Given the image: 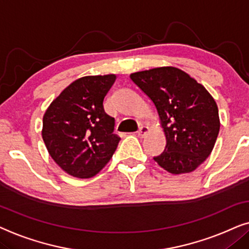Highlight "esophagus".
Returning <instances> with one entry per match:
<instances>
[{"mask_svg":"<svg viewBox=\"0 0 249 249\" xmlns=\"http://www.w3.org/2000/svg\"><path fill=\"white\" fill-rule=\"evenodd\" d=\"M137 133H138L139 137H144L145 134L149 133V127L147 126V125H141Z\"/></svg>","mask_w":249,"mask_h":249,"instance_id":"1","label":"esophagus"}]
</instances>
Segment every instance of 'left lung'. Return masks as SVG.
Returning <instances> with one entry per match:
<instances>
[{
    "label": "left lung",
    "mask_w": 249,
    "mask_h": 249,
    "mask_svg": "<svg viewBox=\"0 0 249 249\" xmlns=\"http://www.w3.org/2000/svg\"><path fill=\"white\" fill-rule=\"evenodd\" d=\"M130 77L154 102L164 128L166 147L155 161L172 174L196 170L211 155L220 131L213 97L175 67L133 72Z\"/></svg>",
    "instance_id": "obj_1"
}]
</instances>
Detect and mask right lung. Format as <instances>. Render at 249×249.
<instances>
[{
  "label": "right lung",
  "mask_w": 249,
  "mask_h": 249,
  "mask_svg": "<svg viewBox=\"0 0 249 249\" xmlns=\"http://www.w3.org/2000/svg\"><path fill=\"white\" fill-rule=\"evenodd\" d=\"M116 75L76 79L51 102L43 116L42 138L50 156L75 178L94 177L110 160L121 138L104 99Z\"/></svg>",
  "instance_id": "obj_1"
}]
</instances>
